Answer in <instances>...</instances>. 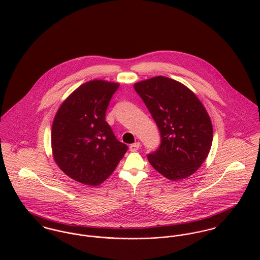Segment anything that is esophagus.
<instances>
[{
    "label": "esophagus",
    "mask_w": 260,
    "mask_h": 260,
    "mask_svg": "<svg viewBox=\"0 0 260 260\" xmlns=\"http://www.w3.org/2000/svg\"><path fill=\"white\" fill-rule=\"evenodd\" d=\"M139 147H140V143H139V142H136V143L130 145V151H132V152L137 151V150L139 149Z\"/></svg>",
    "instance_id": "esophagus-1"
}]
</instances>
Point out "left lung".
<instances>
[{
  "label": "left lung",
  "mask_w": 260,
  "mask_h": 260,
  "mask_svg": "<svg viewBox=\"0 0 260 260\" xmlns=\"http://www.w3.org/2000/svg\"><path fill=\"white\" fill-rule=\"evenodd\" d=\"M161 136L159 148L147 155L152 167L176 181L192 175L211 148L213 128L196 95L183 84L163 76L134 85Z\"/></svg>",
  "instance_id": "1"
}]
</instances>
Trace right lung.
<instances>
[{
    "mask_svg": "<svg viewBox=\"0 0 260 260\" xmlns=\"http://www.w3.org/2000/svg\"><path fill=\"white\" fill-rule=\"evenodd\" d=\"M118 88L117 83L89 81L63 102L54 118L51 143L55 161L65 174L85 185L105 181L128 150L105 121Z\"/></svg>",
    "mask_w": 260,
    "mask_h": 260,
    "instance_id": "right-lung-1",
    "label": "right lung"
}]
</instances>
